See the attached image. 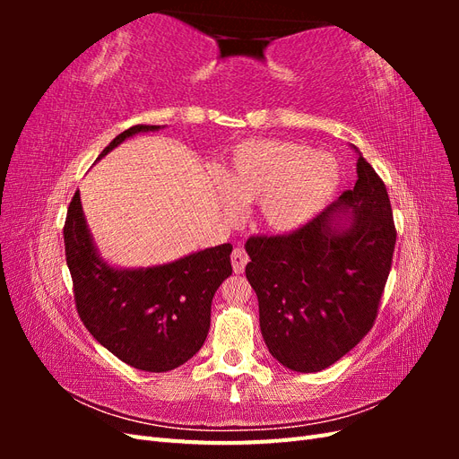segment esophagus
I'll use <instances>...</instances> for the list:
<instances>
[{"instance_id": "obj_1", "label": "esophagus", "mask_w": 459, "mask_h": 459, "mask_svg": "<svg viewBox=\"0 0 459 459\" xmlns=\"http://www.w3.org/2000/svg\"><path fill=\"white\" fill-rule=\"evenodd\" d=\"M247 262H248V256H247V253H245V248H241V247L233 248V253H231V266H233V272H235V273H243V270H245V266H247Z\"/></svg>"}]
</instances>
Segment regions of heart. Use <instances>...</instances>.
I'll list each match as a JSON object with an SVG mask.
<instances>
[{
    "mask_svg": "<svg viewBox=\"0 0 459 459\" xmlns=\"http://www.w3.org/2000/svg\"><path fill=\"white\" fill-rule=\"evenodd\" d=\"M341 164L327 151L280 140L235 145L220 170V204L228 216L238 203H256L260 224L272 233L299 231L337 195Z\"/></svg>",
    "mask_w": 459,
    "mask_h": 459,
    "instance_id": "1",
    "label": "heart"
}]
</instances>
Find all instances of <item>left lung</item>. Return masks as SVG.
I'll return each instance as SVG.
<instances>
[{"mask_svg": "<svg viewBox=\"0 0 459 459\" xmlns=\"http://www.w3.org/2000/svg\"><path fill=\"white\" fill-rule=\"evenodd\" d=\"M354 151V189L299 231L245 245L264 342L277 362L299 373L329 368L366 337L391 272V201L383 179Z\"/></svg>", "mask_w": 459, "mask_h": 459, "instance_id": "1", "label": "left lung"}]
</instances>
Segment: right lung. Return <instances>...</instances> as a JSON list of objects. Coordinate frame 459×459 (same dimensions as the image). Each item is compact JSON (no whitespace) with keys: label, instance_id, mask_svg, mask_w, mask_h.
<instances>
[{"label":"right lung","instance_id":"obj_1","mask_svg":"<svg viewBox=\"0 0 459 459\" xmlns=\"http://www.w3.org/2000/svg\"><path fill=\"white\" fill-rule=\"evenodd\" d=\"M164 126L137 124L118 134L97 160L135 134ZM231 245L224 243L147 268H120L97 248L74 193L65 221L66 266L80 319L93 339L135 369L162 373L195 356L211 327L216 289L231 275Z\"/></svg>","mask_w":459,"mask_h":459}]
</instances>
